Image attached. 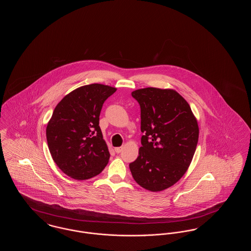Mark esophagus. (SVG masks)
Returning a JSON list of instances; mask_svg holds the SVG:
<instances>
[{
	"mask_svg": "<svg viewBox=\"0 0 251 251\" xmlns=\"http://www.w3.org/2000/svg\"><path fill=\"white\" fill-rule=\"evenodd\" d=\"M122 149H123V147H118V148H115V151H116L117 153H120V152L122 151Z\"/></svg>",
	"mask_w": 251,
	"mask_h": 251,
	"instance_id": "1",
	"label": "esophagus"
}]
</instances>
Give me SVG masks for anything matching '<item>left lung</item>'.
I'll list each match as a JSON object with an SVG mask.
<instances>
[{"mask_svg": "<svg viewBox=\"0 0 251 251\" xmlns=\"http://www.w3.org/2000/svg\"><path fill=\"white\" fill-rule=\"evenodd\" d=\"M141 108L142 147L130 164L132 178L160 192L187 171L199 141V125L188 102L174 89L147 87L131 92Z\"/></svg>", "mask_w": 251, "mask_h": 251, "instance_id": "1", "label": "left lung"}]
</instances>
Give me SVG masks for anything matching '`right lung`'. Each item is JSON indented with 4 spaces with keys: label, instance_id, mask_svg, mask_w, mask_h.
Listing matches in <instances>:
<instances>
[{
    "label": "right lung",
    "instance_id": "obj_1",
    "mask_svg": "<svg viewBox=\"0 0 251 251\" xmlns=\"http://www.w3.org/2000/svg\"><path fill=\"white\" fill-rule=\"evenodd\" d=\"M116 87L100 84L83 85L65 96L49 120V150L57 167L72 179L99 175L110 158L99 126L100 114Z\"/></svg>",
    "mask_w": 251,
    "mask_h": 251
}]
</instances>
